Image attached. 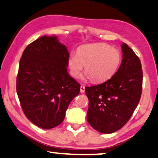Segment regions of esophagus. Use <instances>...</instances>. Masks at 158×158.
I'll return each instance as SVG.
<instances>
[{
    "label": "esophagus",
    "mask_w": 158,
    "mask_h": 158,
    "mask_svg": "<svg viewBox=\"0 0 158 158\" xmlns=\"http://www.w3.org/2000/svg\"><path fill=\"white\" fill-rule=\"evenodd\" d=\"M85 87H84V86H81V87H80V92H81V93H85Z\"/></svg>",
    "instance_id": "obj_1"
}]
</instances>
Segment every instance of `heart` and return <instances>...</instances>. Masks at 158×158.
Returning <instances> with one entry per match:
<instances>
[{
    "instance_id": "heart-1",
    "label": "heart",
    "mask_w": 158,
    "mask_h": 158,
    "mask_svg": "<svg viewBox=\"0 0 158 158\" xmlns=\"http://www.w3.org/2000/svg\"><path fill=\"white\" fill-rule=\"evenodd\" d=\"M121 62V54L115 48L104 44L81 46L77 54H71L68 65L73 77L78 78L85 71L93 82L106 81L114 74Z\"/></svg>"
}]
</instances>
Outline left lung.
<instances>
[{
    "label": "left lung",
    "instance_id": "1",
    "mask_svg": "<svg viewBox=\"0 0 158 158\" xmlns=\"http://www.w3.org/2000/svg\"><path fill=\"white\" fill-rule=\"evenodd\" d=\"M121 50L123 60L115 74L104 83L85 87L89 99L87 121L102 134L121 129L131 117L142 94L139 58L126 43L122 44Z\"/></svg>",
    "mask_w": 158,
    "mask_h": 158
}]
</instances>
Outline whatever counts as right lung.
Masks as SVG:
<instances>
[{"label": "right lung", "mask_w": 158, "mask_h": 158, "mask_svg": "<svg viewBox=\"0 0 158 158\" xmlns=\"http://www.w3.org/2000/svg\"><path fill=\"white\" fill-rule=\"evenodd\" d=\"M69 52L56 36L27 45L19 61L16 92L25 115L44 129L57 127L80 85L67 71Z\"/></svg>", "instance_id": "add662e5"}]
</instances>
